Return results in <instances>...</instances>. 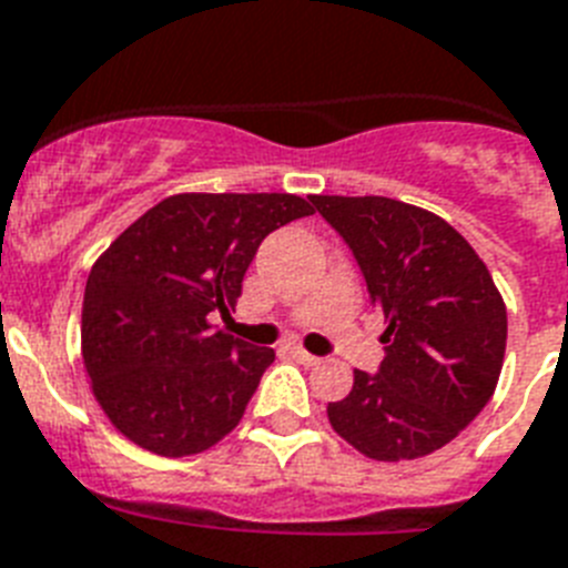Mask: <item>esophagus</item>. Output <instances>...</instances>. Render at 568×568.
<instances>
[{
  "mask_svg": "<svg viewBox=\"0 0 568 568\" xmlns=\"http://www.w3.org/2000/svg\"><path fill=\"white\" fill-rule=\"evenodd\" d=\"M288 353H292L294 362H300V364H317V362H321V358L312 356V353H308V349L300 347V344H294V347H288Z\"/></svg>",
  "mask_w": 568,
  "mask_h": 568,
  "instance_id": "esophagus-1",
  "label": "esophagus"
}]
</instances>
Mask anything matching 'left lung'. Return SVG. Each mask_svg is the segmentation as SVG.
<instances>
[{"label":"left lung","mask_w":568,"mask_h":568,"mask_svg":"<svg viewBox=\"0 0 568 568\" xmlns=\"http://www.w3.org/2000/svg\"><path fill=\"white\" fill-rule=\"evenodd\" d=\"M349 244L385 315L376 376L326 405L332 428L373 460L432 455L464 432L499 385L508 308L473 244L435 212L394 197L312 195Z\"/></svg>","instance_id":"left-lung-1"}]
</instances>
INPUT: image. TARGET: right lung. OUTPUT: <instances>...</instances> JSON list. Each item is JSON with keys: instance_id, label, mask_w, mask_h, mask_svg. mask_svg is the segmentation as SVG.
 Returning a JSON list of instances; mask_svg holds the SVG:
<instances>
[{"instance_id": "obj_1", "label": "right lung", "mask_w": 568, "mask_h": 568, "mask_svg": "<svg viewBox=\"0 0 568 568\" xmlns=\"http://www.w3.org/2000/svg\"><path fill=\"white\" fill-rule=\"evenodd\" d=\"M288 192H180L101 253L84 288L81 356L92 396L131 444L183 458L239 426L274 349L212 326L262 239L312 215Z\"/></svg>"}]
</instances>
